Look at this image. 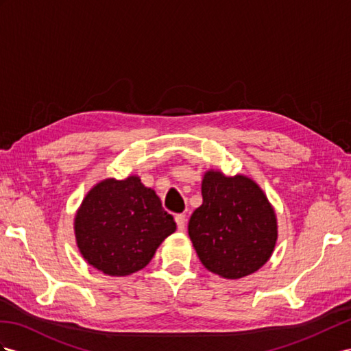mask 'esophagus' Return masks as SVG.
I'll return each mask as SVG.
<instances>
[{
	"label": "esophagus",
	"instance_id": "1",
	"mask_svg": "<svg viewBox=\"0 0 351 351\" xmlns=\"http://www.w3.org/2000/svg\"><path fill=\"white\" fill-rule=\"evenodd\" d=\"M175 221H176V226H178V230L179 231H184L185 230V223H186V217L184 213H179L175 217Z\"/></svg>",
	"mask_w": 351,
	"mask_h": 351
}]
</instances>
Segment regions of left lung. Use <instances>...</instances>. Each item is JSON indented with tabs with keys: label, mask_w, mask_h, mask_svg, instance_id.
I'll return each instance as SVG.
<instances>
[{
	"label": "left lung",
	"mask_w": 351,
	"mask_h": 351,
	"mask_svg": "<svg viewBox=\"0 0 351 351\" xmlns=\"http://www.w3.org/2000/svg\"><path fill=\"white\" fill-rule=\"evenodd\" d=\"M203 204L188 222V234L202 264L223 278L258 271L277 240L273 206L259 185L245 175L208 170L202 182Z\"/></svg>",
	"instance_id": "obj_1"
}]
</instances>
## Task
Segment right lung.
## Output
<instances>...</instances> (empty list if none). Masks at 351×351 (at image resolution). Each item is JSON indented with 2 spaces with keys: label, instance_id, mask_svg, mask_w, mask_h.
Returning a JSON list of instances; mask_svg holds the SVG:
<instances>
[{
  "label": "right lung",
  "instance_id": "1",
  "mask_svg": "<svg viewBox=\"0 0 351 351\" xmlns=\"http://www.w3.org/2000/svg\"><path fill=\"white\" fill-rule=\"evenodd\" d=\"M80 254L108 276H129L147 267L157 247L176 230L154 190L132 175L97 182L74 221Z\"/></svg>",
  "mask_w": 351,
  "mask_h": 351
}]
</instances>
